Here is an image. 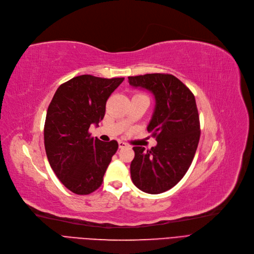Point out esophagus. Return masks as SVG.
I'll list each match as a JSON object with an SVG mask.
<instances>
[{
	"label": "esophagus",
	"mask_w": 254,
	"mask_h": 254,
	"mask_svg": "<svg viewBox=\"0 0 254 254\" xmlns=\"http://www.w3.org/2000/svg\"><path fill=\"white\" fill-rule=\"evenodd\" d=\"M127 146H128V143H126L125 141H122V140H120V141H119V148H120V149L126 148Z\"/></svg>",
	"instance_id": "1"
}]
</instances>
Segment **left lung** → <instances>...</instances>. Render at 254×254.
Wrapping results in <instances>:
<instances>
[{"label": "left lung", "instance_id": "left-lung-1", "mask_svg": "<svg viewBox=\"0 0 254 254\" xmlns=\"http://www.w3.org/2000/svg\"><path fill=\"white\" fill-rule=\"evenodd\" d=\"M130 86L150 91L156 105L147 129L156 137L151 150L133 147L130 165L133 184L143 192L159 194L176 186L187 173L200 136L194 95L172 74L129 76Z\"/></svg>", "mask_w": 254, "mask_h": 254}]
</instances>
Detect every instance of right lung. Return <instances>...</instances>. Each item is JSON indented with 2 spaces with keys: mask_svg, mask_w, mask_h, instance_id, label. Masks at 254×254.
<instances>
[{
  "mask_svg": "<svg viewBox=\"0 0 254 254\" xmlns=\"http://www.w3.org/2000/svg\"><path fill=\"white\" fill-rule=\"evenodd\" d=\"M124 77L101 78L83 74L64 82L47 108L44 147L48 162L63 185L75 194L97 190L117 140L103 142L91 137L89 128L105 115L106 101Z\"/></svg>",
  "mask_w": 254,
  "mask_h": 254,
  "instance_id": "right-lung-1",
  "label": "right lung"
}]
</instances>
